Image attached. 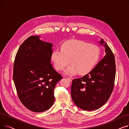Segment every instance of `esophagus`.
<instances>
[{"mask_svg": "<svg viewBox=\"0 0 129 129\" xmlns=\"http://www.w3.org/2000/svg\"><path fill=\"white\" fill-rule=\"evenodd\" d=\"M66 78H67V80H68L69 81V82H72V79H71L70 78H69V77H67Z\"/></svg>", "mask_w": 129, "mask_h": 129, "instance_id": "esophagus-1", "label": "esophagus"}]
</instances>
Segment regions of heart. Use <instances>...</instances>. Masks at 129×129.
I'll return each mask as SVG.
<instances>
[{"label": "heart", "mask_w": 129, "mask_h": 129, "mask_svg": "<svg viewBox=\"0 0 129 129\" xmlns=\"http://www.w3.org/2000/svg\"><path fill=\"white\" fill-rule=\"evenodd\" d=\"M99 47L82 40H71L64 42L60 50H53L51 59L56 70L62 71L70 63L65 71L68 75L78 73L84 75L90 73L96 66L100 57Z\"/></svg>", "instance_id": "b5f03b06"}]
</instances>
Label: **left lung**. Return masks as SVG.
I'll return each mask as SVG.
<instances>
[{"mask_svg":"<svg viewBox=\"0 0 129 129\" xmlns=\"http://www.w3.org/2000/svg\"><path fill=\"white\" fill-rule=\"evenodd\" d=\"M98 42L105 47V56L90 73L82 78L73 79L71 86V97L74 104L86 111L102 107L109 99L114 87V55L103 39Z\"/></svg>","mask_w":129,"mask_h":129,"instance_id":"left-lung-1","label":"left lung"}]
</instances>
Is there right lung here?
I'll use <instances>...</instances> for the list:
<instances>
[{"mask_svg":"<svg viewBox=\"0 0 129 129\" xmlns=\"http://www.w3.org/2000/svg\"><path fill=\"white\" fill-rule=\"evenodd\" d=\"M31 36L20 45L13 65V79L22 104L35 112L52 106L54 90L63 77L51 64L53 44Z\"/></svg>","mask_w":129,"mask_h":129,"instance_id":"add662e5","label":"right lung"}]
</instances>
